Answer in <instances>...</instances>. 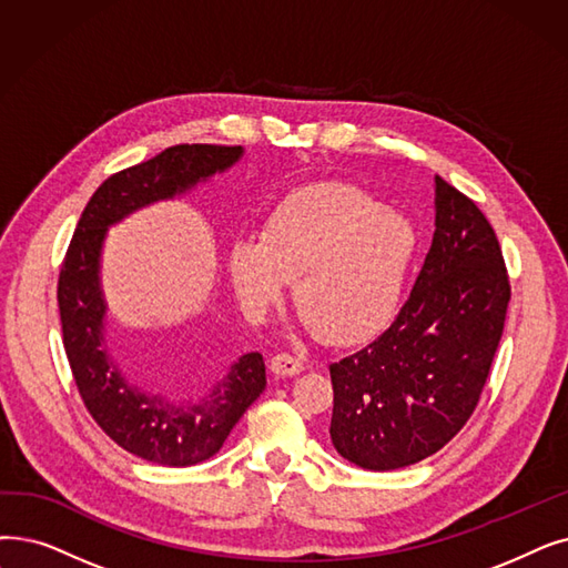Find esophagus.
Returning a JSON list of instances; mask_svg holds the SVG:
<instances>
[{"instance_id": "34e87169", "label": "esophagus", "mask_w": 568, "mask_h": 568, "mask_svg": "<svg viewBox=\"0 0 568 568\" xmlns=\"http://www.w3.org/2000/svg\"><path fill=\"white\" fill-rule=\"evenodd\" d=\"M268 368H271V374H276V376H281V378H285V376H297V374L304 372V362L297 359V357L287 355V353H278V355L271 357Z\"/></svg>"}]
</instances>
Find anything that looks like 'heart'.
<instances>
[{"instance_id":"obj_1","label":"heart","mask_w":568,"mask_h":568,"mask_svg":"<svg viewBox=\"0 0 568 568\" xmlns=\"http://www.w3.org/2000/svg\"><path fill=\"white\" fill-rule=\"evenodd\" d=\"M415 248V230L399 211L348 183H311L266 213L260 239L232 243L227 271L245 313L262 317L294 281L302 325L353 343L397 311Z\"/></svg>"}]
</instances>
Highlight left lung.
I'll use <instances>...</instances> for the list:
<instances>
[{
	"label": "left lung",
	"instance_id": "8db88e82",
	"mask_svg": "<svg viewBox=\"0 0 568 568\" xmlns=\"http://www.w3.org/2000/svg\"><path fill=\"white\" fill-rule=\"evenodd\" d=\"M508 302L495 230L434 176V236L410 297L372 343L329 364L336 453L392 471L446 446L480 399Z\"/></svg>",
	"mask_w": 568,
	"mask_h": 568
}]
</instances>
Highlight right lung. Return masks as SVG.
Instances as JSON below:
<instances>
[{
  "label": "right lung",
  "instance_id": "add662e5",
  "mask_svg": "<svg viewBox=\"0 0 568 568\" xmlns=\"http://www.w3.org/2000/svg\"><path fill=\"white\" fill-rule=\"evenodd\" d=\"M243 145L183 143L106 179L88 202L69 243L58 283L62 343L81 399L94 423L122 450L162 466L206 462L266 387L260 353L241 355L206 397L171 402L136 383L106 338L109 304L102 253L111 227L158 202L181 200L225 174Z\"/></svg>",
  "mask_w": 568,
  "mask_h": 568
}]
</instances>
